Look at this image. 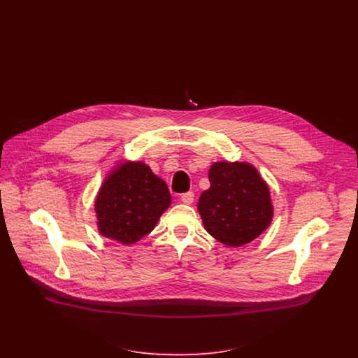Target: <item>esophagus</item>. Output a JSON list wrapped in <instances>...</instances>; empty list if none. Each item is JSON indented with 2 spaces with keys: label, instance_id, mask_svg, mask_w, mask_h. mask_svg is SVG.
<instances>
[{
  "label": "esophagus",
  "instance_id": "1",
  "mask_svg": "<svg viewBox=\"0 0 358 358\" xmlns=\"http://www.w3.org/2000/svg\"><path fill=\"white\" fill-rule=\"evenodd\" d=\"M180 201H182L183 204H192V203L194 201V193H193V192H187V193L182 194V197H180Z\"/></svg>",
  "mask_w": 358,
  "mask_h": 358
}]
</instances>
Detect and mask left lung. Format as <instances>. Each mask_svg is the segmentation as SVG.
<instances>
[{"mask_svg": "<svg viewBox=\"0 0 358 358\" xmlns=\"http://www.w3.org/2000/svg\"><path fill=\"white\" fill-rule=\"evenodd\" d=\"M208 176L210 187L200 196L197 208L215 240L226 247H243L271 224L270 189L252 164L217 161Z\"/></svg>", "mask_w": 358, "mask_h": 358, "instance_id": "1", "label": "left lung"}]
</instances>
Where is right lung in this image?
Instances as JSON below:
<instances>
[{
  "instance_id": "add662e5",
  "label": "right lung",
  "mask_w": 358,
  "mask_h": 358,
  "mask_svg": "<svg viewBox=\"0 0 358 358\" xmlns=\"http://www.w3.org/2000/svg\"><path fill=\"white\" fill-rule=\"evenodd\" d=\"M171 205L166 183L143 161L121 159L106 175L95 199L103 237L132 245L149 234Z\"/></svg>"
}]
</instances>
